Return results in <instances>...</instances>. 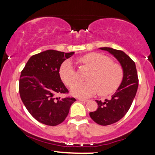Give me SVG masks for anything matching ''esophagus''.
Instances as JSON below:
<instances>
[{"label":"esophagus","mask_w":155,"mask_h":155,"mask_svg":"<svg viewBox=\"0 0 155 155\" xmlns=\"http://www.w3.org/2000/svg\"><path fill=\"white\" fill-rule=\"evenodd\" d=\"M79 100L80 101H83V102H87V101H88L87 99H83V98H79Z\"/></svg>","instance_id":"34e87169"}]
</instances>
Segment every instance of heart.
I'll return each mask as SVG.
<instances>
[{
	"mask_svg": "<svg viewBox=\"0 0 155 155\" xmlns=\"http://www.w3.org/2000/svg\"><path fill=\"white\" fill-rule=\"evenodd\" d=\"M80 66L90 70L87 82L77 83V72L69 61H65L60 68V76L67 86L72 87V95L79 97H89L98 92L106 96L117 90L123 79V68L120 64L114 63L109 57L92 52L79 58Z\"/></svg>",
	"mask_w": 155,
	"mask_h": 155,
	"instance_id": "obj_1",
	"label": "heart"
}]
</instances>
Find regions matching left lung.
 <instances>
[{"instance_id": "obj_1", "label": "left lung", "mask_w": 155, "mask_h": 155, "mask_svg": "<svg viewBox=\"0 0 155 155\" xmlns=\"http://www.w3.org/2000/svg\"><path fill=\"white\" fill-rule=\"evenodd\" d=\"M101 49L113 54L119 60L124 71L122 83L111 98L104 101H96L97 110L90 113L94 122L106 126L118 122L128 111L136 95L138 78L135 62L124 51L109 47H103Z\"/></svg>"}]
</instances>
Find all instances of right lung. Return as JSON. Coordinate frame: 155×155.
Segmentation results:
<instances>
[{"instance_id":"right-lung-1","label":"right lung","mask_w":155,"mask_h":155,"mask_svg":"<svg viewBox=\"0 0 155 155\" xmlns=\"http://www.w3.org/2000/svg\"><path fill=\"white\" fill-rule=\"evenodd\" d=\"M74 52L47 50L28 60L19 77L21 100L33 118L41 123L56 126L65 120L73 97H58L68 94L60 76L62 63Z\"/></svg>"}]
</instances>
